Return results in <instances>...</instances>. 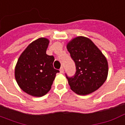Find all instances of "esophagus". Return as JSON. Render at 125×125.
<instances>
[{
    "label": "esophagus",
    "mask_w": 125,
    "mask_h": 125,
    "mask_svg": "<svg viewBox=\"0 0 125 125\" xmlns=\"http://www.w3.org/2000/svg\"><path fill=\"white\" fill-rule=\"evenodd\" d=\"M60 73H63V67H62L61 68H60Z\"/></svg>",
    "instance_id": "1"
}]
</instances>
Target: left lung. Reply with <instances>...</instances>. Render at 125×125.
<instances>
[{"mask_svg":"<svg viewBox=\"0 0 125 125\" xmlns=\"http://www.w3.org/2000/svg\"><path fill=\"white\" fill-rule=\"evenodd\" d=\"M67 49L74 61L76 72L68 77V83L72 91L79 95L93 93L105 83L108 75L107 58L91 40L77 36L71 40Z\"/></svg>","mask_w":125,"mask_h":125,"instance_id":"left-lung-1","label":"left lung"}]
</instances>
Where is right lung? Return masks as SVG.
<instances>
[{
	"label": "right lung",
	"mask_w": 125,
	"mask_h": 125,
	"mask_svg": "<svg viewBox=\"0 0 125 125\" xmlns=\"http://www.w3.org/2000/svg\"><path fill=\"white\" fill-rule=\"evenodd\" d=\"M48 39L40 38L30 43L21 53L14 70L20 89L33 97L48 93L59 70L54 69L53 55L46 54Z\"/></svg>",
	"instance_id": "add662e5"
}]
</instances>
